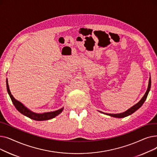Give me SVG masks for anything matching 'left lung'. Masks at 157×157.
<instances>
[{
    "label": "left lung",
    "instance_id": "1",
    "mask_svg": "<svg viewBox=\"0 0 157 157\" xmlns=\"http://www.w3.org/2000/svg\"><path fill=\"white\" fill-rule=\"evenodd\" d=\"M151 88V78H150L149 79V84H148V86H147V91L146 92L144 95L143 96V97L141 98V100L138 103H137L136 105H134V106L132 107L131 108H130L129 109H128L127 111H126L125 112H123L120 114H108V113H104L107 115H109V116L113 117H116V118H124L125 117L128 116V115L134 113L136 111H137L139 108H141V105L143 104V103L144 102V101H146L147 96L148 95V93L150 92V90Z\"/></svg>",
    "mask_w": 157,
    "mask_h": 157
}]
</instances>
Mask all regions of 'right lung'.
<instances>
[{"instance_id":"right-lung-1","label":"right lung","mask_w":157,"mask_h":157,"mask_svg":"<svg viewBox=\"0 0 157 157\" xmlns=\"http://www.w3.org/2000/svg\"><path fill=\"white\" fill-rule=\"evenodd\" d=\"M6 86H7V90L8 94H9L11 99L12 101L13 104H14L16 109H17L20 113L23 114L25 116H26L32 120H34L36 121H43V120H47L55 118L57 115H59L62 111H63V108H61L59 110H57L53 112H48V113H44L42 114H38L32 112L28 109L27 108H25L20 102L16 101L15 98L13 97V96L11 95V93L10 90L9 85H8L7 79L6 80Z\"/></svg>"}]
</instances>
